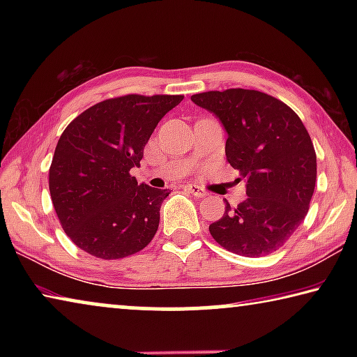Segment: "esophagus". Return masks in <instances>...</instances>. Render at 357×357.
I'll list each match as a JSON object with an SVG mask.
<instances>
[{"label": "esophagus", "mask_w": 357, "mask_h": 357, "mask_svg": "<svg viewBox=\"0 0 357 357\" xmlns=\"http://www.w3.org/2000/svg\"><path fill=\"white\" fill-rule=\"evenodd\" d=\"M185 189H187V192L192 193V195L198 197V198H203V197H206V195H208L206 190H204L203 187L197 185V184H187V185H185Z\"/></svg>", "instance_id": "1"}]
</instances>
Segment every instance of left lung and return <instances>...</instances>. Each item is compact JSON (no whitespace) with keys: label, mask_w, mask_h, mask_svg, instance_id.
<instances>
[{"label":"left lung","mask_w":357,"mask_h":357,"mask_svg":"<svg viewBox=\"0 0 357 357\" xmlns=\"http://www.w3.org/2000/svg\"><path fill=\"white\" fill-rule=\"evenodd\" d=\"M222 121L227 160L247 181V200H225L220 220L209 225L223 249L264 257L291 238L305 219L317 181V154L301 118L273 96L229 88L192 96Z\"/></svg>","instance_id":"1"}]
</instances>
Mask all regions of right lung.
Here are the masks:
<instances>
[{"label":"right lung","mask_w":357,"mask_h":357,"mask_svg":"<svg viewBox=\"0 0 357 357\" xmlns=\"http://www.w3.org/2000/svg\"><path fill=\"white\" fill-rule=\"evenodd\" d=\"M184 96L126 94L70 121L48 172L53 208L72 243L89 255L119 259L143 250L159 228L167 189L138 184L155 126Z\"/></svg>","instance_id":"obj_1"}]
</instances>
